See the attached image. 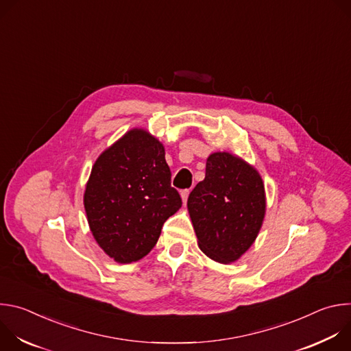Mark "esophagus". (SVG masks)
Listing matches in <instances>:
<instances>
[{
	"instance_id": "34e87169",
	"label": "esophagus",
	"mask_w": 351,
	"mask_h": 351,
	"mask_svg": "<svg viewBox=\"0 0 351 351\" xmlns=\"http://www.w3.org/2000/svg\"><path fill=\"white\" fill-rule=\"evenodd\" d=\"M189 193H190V190H182V191H180V197H182V202H183V204H186V203H187Z\"/></svg>"
}]
</instances>
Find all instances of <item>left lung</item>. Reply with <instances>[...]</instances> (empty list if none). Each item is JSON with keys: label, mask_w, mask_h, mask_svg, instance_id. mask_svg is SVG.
Instances as JSON below:
<instances>
[{"label": "left lung", "mask_w": 351, "mask_h": 351, "mask_svg": "<svg viewBox=\"0 0 351 351\" xmlns=\"http://www.w3.org/2000/svg\"><path fill=\"white\" fill-rule=\"evenodd\" d=\"M198 247L219 264L237 261L256 241L267 197L258 171L228 152L210 154L206 178L187 198Z\"/></svg>", "instance_id": "obj_1"}]
</instances>
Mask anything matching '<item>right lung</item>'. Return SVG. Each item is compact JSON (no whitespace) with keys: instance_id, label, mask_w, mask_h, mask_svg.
Masks as SVG:
<instances>
[{"instance_id":"1","label":"right lung","mask_w":351,"mask_h":351,"mask_svg":"<svg viewBox=\"0 0 351 351\" xmlns=\"http://www.w3.org/2000/svg\"><path fill=\"white\" fill-rule=\"evenodd\" d=\"M83 204L90 230L119 264L145 257L164 222L182 207L171 187L164 144L143 128L126 132L95 160Z\"/></svg>"}]
</instances>
